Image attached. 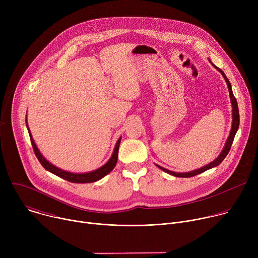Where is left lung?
<instances>
[{
  "label": "left lung",
  "mask_w": 258,
  "mask_h": 258,
  "mask_svg": "<svg viewBox=\"0 0 258 258\" xmlns=\"http://www.w3.org/2000/svg\"><path fill=\"white\" fill-rule=\"evenodd\" d=\"M212 65H213V66H214V67H215V68H216V69H217V70H218V71L223 75V77H224L225 81L227 82L228 89H229V92H230V97H231L232 106H233V124H232V130H231L230 136H229V138H228V140H227V143H226V145H225V148H224V150L222 151V153L219 154V156H218L214 161L210 162L209 164H207V165H205V166H203V167H201V168H199V169H196V170H193V171H190V172H186V173H177V172L170 171V170H168V169H165V168H163V167H161V166L157 165L160 169H162L163 171H165V172H167V173H169V174H171V175H174V176H177V177H191V176L197 175V174H199V173H201V172H204V171H206L207 169H210V168H212V167H214V166H217L220 162H222V161L226 158V156L228 155V153H229V151H230V149H231V146H232V144H233V141H234L235 135H236V133H237L238 128H239V123H240L239 109H238L237 100H236V98H235V96H234V94H233V91H232L231 83H230V81L227 79L226 75H225L224 71H223L222 69L218 68V67H216L214 64H212Z\"/></svg>",
  "instance_id": "1"
}]
</instances>
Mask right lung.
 Returning <instances> with one entry per match:
<instances>
[{
	"label": "right lung",
	"mask_w": 258,
	"mask_h": 258,
	"mask_svg": "<svg viewBox=\"0 0 258 258\" xmlns=\"http://www.w3.org/2000/svg\"><path fill=\"white\" fill-rule=\"evenodd\" d=\"M27 122V120H26ZM27 126V130H28V133H29V138H30V142H31V145H32V148H33V152L36 156V158L39 159L40 163L43 165V167L45 169H47L48 171L56 174L57 176H60L68 181H71V182H80V183H86V182H93V181H96V180H99L100 178H102L103 176H105L106 174H108L110 171H111L115 165H116V162H117V157H118V148H119V144H120V140L119 139L115 145V149L113 151V154L111 156V158L109 159V161L104 164L102 167L92 171V172H88V173H72V172H69V171H65V170H62L56 166H54L53 164H51L50 162H48L44 157L43 155L40 153L39 149L36 148V145L31 137V134L29 132V128H28V125L26 124Z\"/></svg>",
	"instance_id": "1"
}]
</instances>
